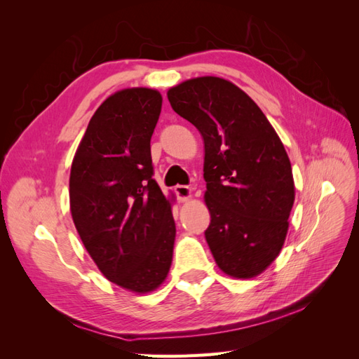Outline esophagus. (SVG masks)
Wrapping results in <instances>:
<instances>
[{
  "mask_svg": "<svg viewBox=\"0 0 359 359\" xmlns=\"http://www.w3.org/2000/svg\"><path fill=\"white\" fill-rule=\"evenodd\" d=\"M173 191H175L177 198L180 202H186L191 198V189L189 186H175V189H173Z\"/></svg>",
  "mask_w": 359,
  "mask_h": 359,
  "instance_id": "34e87169",
  "label": "esophagus"
}]
</instances>
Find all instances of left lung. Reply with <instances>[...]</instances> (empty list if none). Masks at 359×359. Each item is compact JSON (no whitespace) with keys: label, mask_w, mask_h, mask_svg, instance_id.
Returning a JSON list of instances; mask_svg holds the SVG:
<instances>
[{"label":"left lung","mask_w":359,"mask_h":359,"mask_svg":"<svg viewBox=\"0 0 359 359\" xmlns=\"http://www.w3.org/2000/svg\"><path fill=\"white\" fill-rule=\"evenodd\" d=\"M172 109L199 130L205 145V231L215 264L252 278L285 244L295 201L292 166L264 112L232 82L203 76L168 91Z\"/></svg>","instance_id":"left-lung-1"}]
</instances>
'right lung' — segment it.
<instances>
[{
    "label": "right lung",
    "instance_id": "add662e5",
    "mask_svg": "<svg viewBox=\"0 0 359 359\" xmlns=\"http://www.w3.org/2000/svg\"><path fill=\"white\" fill-rule=\"evenodd\" d=\"M160 112L156 90L107 97L70 170V211L86 252L107 280L136 293L165 281L177 233L170 202L153 180L151 136Z\"/></svg>",
    "mask_w": 359,
    "mask_h": 359
}]
</instances>
